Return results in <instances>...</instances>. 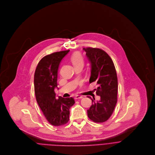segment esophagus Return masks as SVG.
<instances>
[{
  "label": "esophagus",
  "mask_w": 155,
  "mask_h": 155,
  "mask_svg": "<svg viewBox=\"0 0 155 155\" xmlns=\"http://www.w3.org/2000/svg\"><path fill=\"white\" fill-rule=\"evenodd\" d=\"M83 98V97H82V96H81V95H76V96L74 97V99H76V100L81 99V98Z\"/></svg>",
  "instance_id": "34e87169"
}]
</instances>
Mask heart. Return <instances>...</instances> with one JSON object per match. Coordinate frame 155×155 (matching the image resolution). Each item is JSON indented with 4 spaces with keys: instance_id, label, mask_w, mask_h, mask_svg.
I'll return each mask as SVG.
<instances>
[{
    "instance_id": "obj_1",
    "label": "heart",
    "mask_w": 155,
    "mask_h": 155,
    "mask_svg": "<svg viewBox=\"0 0 155 155\" xmlns=\"http://www.w3.org/2000/svg\"><path fill=\"white\" fill-rule=\"evenodd\" d=\"M71 60L74 66L84 64L83 57L79 54H75L73 55L71 58Z\"/></svg>"
}]
</instances>
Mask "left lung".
<instances>
[{
	"mask_svg": "<svg viewBox=\"0 0 155 155\" xmlns=\"http://www.w3.org/2000/svg\"><path fill=\"white\" fill-rule=\"evenodd\" d=\"M91 67L90 83L98 85L96 94L99 101L92 100V105L87 110L88 118L96 123L107 121L112 114L117 101L118 81L115 68L109 55L98 48H83ZM91 98V97H88Z\"/></svg>",
	"mask_w": 155,
	"mask_h": 155,
	"instance_id": "left-lung-1",
	"label": "left lung"
}]
</instances>
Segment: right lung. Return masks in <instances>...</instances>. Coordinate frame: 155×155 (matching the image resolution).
Segmentation results:
<instances>
[{
	"label": "right lung",
	"instance_id": "1",
	"mask_svg": "<svg viewBox=\"0 0 155 155\" xmlns=\"http://www.w3.org/2000/svg\"><path fill=\"white\" fill-rule=\"evenodd\" d=\"M70 50L54 52L42 58L34 74V88L37 103L47 120L56 127L69 121L70 109L74 104L72 97H56L57 72L61 60Z\"/></svg>",
	"mask_w": 155,
	"mask_h": 155
}]
</instances>
